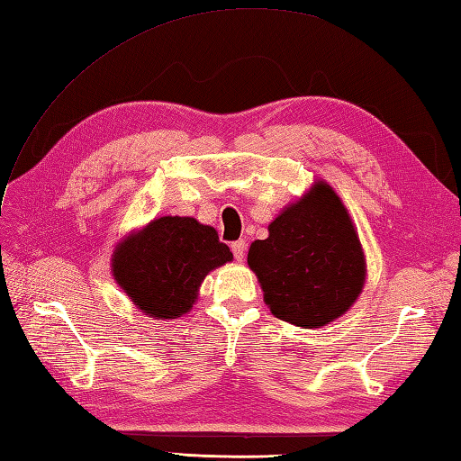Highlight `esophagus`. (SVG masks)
<instances>
[{
  "mask_svg": "<svg viewBox=\"0 0 461 461\" xmlns=\"http://www.w3.org/2000/svg\"><path fill=\"white\" fill-rule=\"evenodd\" d=\"M232 248V254L236 258V261H242L244 259V254H246V242L244 240H236L230 244Z\"/></svg>",
  "mask_w": 461,
  "mask_h": 461,
  "instance_id": "34e87169",
  "label": "esophagus"
}]
</instances>
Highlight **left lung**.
<instances>
[{
    "instance_id": "1",
    "label": "left lung",
    "mask_w": 461,
    "mask_h": 461,
    "mask_svg": "<svg viewBox=\"0 0 461 461\" xmlns=\"http://www.w3.org/2000/svg\"><path fill=\"white\" fill-rule=\"evenodd\" d=\"M248 266L271 314L308 330L345 314L366 277L353 221L339 195L321 180L283 209L266 240L252 242Z\"/></svg>"
}]
</instances>
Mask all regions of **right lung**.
Instances as JSON below:
<instances>
[{"label": "right lung", "instance_id": "add662e5", "mask_svg": "<svg viewBox=\"0 0 461 461\" xmlns=\"http://www.w3.org/2000/svg\"><path fill=\"white\" fill-rule=\"evenodd\" d=\"M230 259L213 227L194 217H160L116 246L112 273L141 312L174 320L192 308L207 273Z\"/></svg>", "mask_w": 461, "mask_h": 461}]
</instances>
